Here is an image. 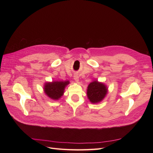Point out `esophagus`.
<instances>
[{
  "label": "esophagus",
  "mask_w": 153,
  "mask_h": 153,
  "mask_svg": "<svg viewBox=\"0 0 153 153\" xmlns=\"http://www.w3.org/2000/svg\"><path fill=\"white\" fill-rule=\"evenodd\" d=\"M73 78H74V80H75V81L76 82L78 83V82H79V77H78V76L77 75H74Z\"/></svg>",
  "instance_id": "34e87169"
}]
</instances>
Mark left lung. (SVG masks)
<instances>
[{
    "mask_svg": "<svg viewBox=\"0 0 153 153\" xmlns=\"http://www.w3.org/2000/svg\"><path fill=\"white\" fill-rule=\"evenodd\" d=\"M108 93V87L104 83L95 80L91 82L87 87V96L91 103L101 102Z\"/></svg>",
    "mask_w": 153,
    "mask_h": 153,
    "instance_id": "obj_1",
    "label": "left lung"
}]
</instances>
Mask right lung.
Returning <instances> with one entry per match:
<instances>
[{"mask_svg": "<svg viewBox=\"0 0 153 153\" xmlns=\"http://www.w3.org/2000/svg\"><path fill=\"white\" fill-rule=\"evenodd\" d=\"M69 84V80L47 82L44 84L43 91L50 99L58 100L63 96L65 88Z\"/></svg>", "mask_w": 153, "mask_h": 153, "instance_id": "obj_1", "label": "right lung"}]
</instances>
